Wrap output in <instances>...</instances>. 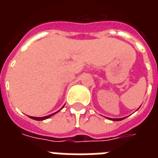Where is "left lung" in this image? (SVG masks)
<instances>
[{"mask_svg":"<svg viewBox=\"0 0 158 158\" xmlns=\"http://www.w3.org/2000/svg\"><path fill=\"white\" fill-rule=\"evenodd\" d=\"M138 109H139V108H138ZM106 118H107V119H109V120H114V121H119V120H124V119H125V118H126V117H124V118H108V117H106Z\"/></svg>","mask_w":158,"mask_h":158,"instance_id":"8db88e82","label":"left lung"}]
</instances>
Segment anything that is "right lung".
<instances>
[{"instance_id":"add662e5","label":"right lung","mask_w":158,"mask_h":158,"mask_svg":"<svg viewBox=\"0 0 158 158\" xmlns=\"http://www.w3.org/2000/svg\"><path fill=\"white\" fill-rule=\"evenodd\" d=\"M63 107H64V106H63ZM61 109H62V108H61ZM58 111H59V110H58ZM58 111H56V112L53 113V114H51V115H47V116H43V117H34V116H29V117H30L31 119H33V120H46V119H48V118H49V117H51L52 115H55V114H56V113L58 112Z\"/></svg>"}]
</instances>
